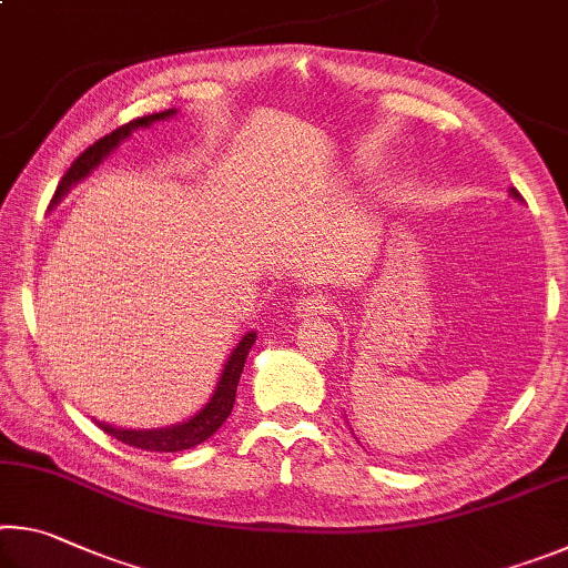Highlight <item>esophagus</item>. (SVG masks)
Wrapping results in <instances>:
<instances>
[{"label": "esophagus", "instance_id": "esophagus-1", "mask_svg": "<svg viewBox=\"0 0 568 568\" xmlns=\"http://www.w3.org/2000/svg\"><path fill=\"white\" fill-rule=\"evenodd\" d=\"M333 311V303L328 295L323 293H313L305 295L295 303V315L297 318H313V315H328Z\"/></svg>", "mask_w": 568, "mask_h": 568}]
</instances>
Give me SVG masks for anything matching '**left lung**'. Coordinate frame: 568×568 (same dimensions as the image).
Masks as SVG:
<instances>
[{
    "mask_svg": "<svg viewBox=\"0 0 568 568\" xmlns=\"http://www.w3.org/2000/svg\"><path fill=\"white\" fill-rule=\"evenodd\" d=\"M508 192H511V197H516V200H524V197H521V192H518L516 187H511Z\"/></svg>",
    "mask_w": 568,
    "mask_h": 568,
    "instance_id": "1",
    "label": "left lung"
}]
</instances>
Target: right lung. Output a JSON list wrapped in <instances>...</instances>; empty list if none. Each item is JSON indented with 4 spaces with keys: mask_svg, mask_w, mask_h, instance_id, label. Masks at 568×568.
Listing matches in <instances>:
<instances>
[{
    "mask_svg": "<svg viewBox=\"0 0 568 568\" xmlns=\"http://www.w3.org/2000/svg\"><path fill=\"white\" fill-rule=\"evenodd\" d=\"M178 110H165V112H155V114H145V118H138L128 124H122V128L112 130L110 134H104L100 138L94 145H90L88 150L82 152L80 158H77L70 170L64 172L60 185L54 190V197H52V207L60 203V200L70 192L72 185L77 182L84 180L90 175V172L100 165V162L110 155V152L120 145L124 138H130V134L138 130V128H150L152 122L158 120H168L175 114ZM255 331H250L243 341L235 345V351L230 353V358L225 363L223 373H220V381H217V388L213 393V398H210L203 408H200L195 416L175 423V426H168V428H152V430H134V428H114L110 423H98V426L104 430V434L114 436L118 440H122L124 446H132V448H142V450H160V454H175V450H187L192 446L203 444L210 436L215 434V430L223 426L227 420L230 413H233L235 406V393H237V383H240V373H243V365L250 348H253L255 343Z\"/></svg>",
    "mask_w": 568,
    "mask_h": 568,
    "instance_id": "right-lung-1",
    "label": "right lung"
}]
</instances>
